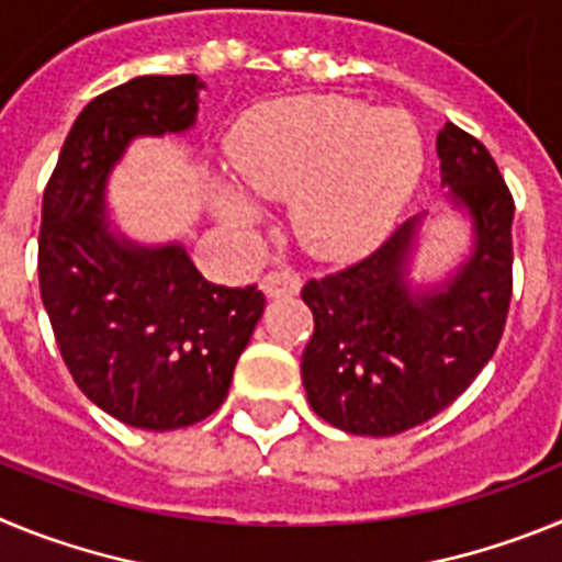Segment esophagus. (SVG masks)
<instances>
[{"instance_id":"esophagus-1","label":"esophagus","mask_w":562,"mask_h":562,"mask_svg":"<svg viewBox=\"0 0 562 562\" xmlns=\"http://www.w3.org/2000/svg\"><path fill=\"white\" fill-rule=\"evenodd\" d=\"M261 292L267 297H292L301 292V278L290 270H272L261 278Z\"/></svg>"}]
</instances>
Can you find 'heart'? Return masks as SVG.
<instances>
[{
	"label": "heart",
	"instance_id": "obj_1",
	"mask_svg": "<svg viewBox=\"0 0 562 562\" xmlns=\"http://www.w3.org/2000/svg\"><path fill=\"white\" fill-rule=\"evenodd\" d=\"M236 180L270 200H292L301 245L326 261L362 256L389 236L425 166L414 117L337 95H304L247 112L227 143ZM225 225L247 231L256 202L216 186Z\"/></svg>",
	"mask_w": 562,
	"mask_h": 562
}]
</instances>
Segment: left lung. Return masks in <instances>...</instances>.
Segmentation results:
<instances>
[{
  "label": "left lung",
  "mask_w": 562,
  "mask_h": 562,
  "mask_svg": "<svg viewBox=\"0 0 562 562\" xmlns=\"http://www.w3.org/2000/svg\"><path fill=\"white\" fill-rule=\"evenodd\" d=\"M441 186L473 227V247L441 284L411 281L428 211L402 222L357 265L304 286L315 315L301 376L321 419L355 436H396L434 419L481 374L513 297V193L473 134L436 137Z\"/></svg>",
  "instance_id": "8db88e82"
}]
</instances>
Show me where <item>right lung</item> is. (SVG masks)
I'll return each mask as SVG.
<instances>
[{"label":"right lung","instance_id":"add662e5","mask_svg":"<svg viewBox=\"0 0 562 562\" xmlns=\"http://www.w3.org/2000/svg\"><path fill=\"white\" fill-rule=\"evenodd\" d=\"M196 76H140L89 101L44 188L38 290L78 389L128 428L177 430L225 402L265 295L211 284L186 247L137 245L106 186L137 137L196 123Z\"/></svg>","mask_w":562,"mask_h":562}]
</instances>
